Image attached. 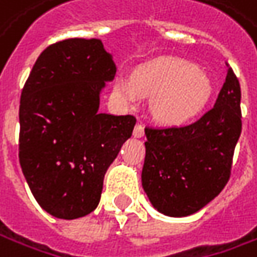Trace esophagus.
Listing matches in <instances>:
<instances>
[{
    "instance_id": "obj_1",
    "label": "esophagus",
    "mask_w": 257,
    "mask_h": 257,
    "mask_svg": "<svg viewBox=\"0 0 257 257\" xmlns=\"http://www.w3.org/2000/svg\"><path fill=\"white\" fill-rule=\"evenodd\" d=\"M144 135H145V128H144V125L141 122H138L137 125H135V128H134V137L142 138Z\"/></svg>"
}]
</instances>
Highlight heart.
<instances>
[{
  "label": "heart",
  "mask_w": 257,
  "mask_h": 257,
  "mask_svg": "<svg viewBox=\"0 0 257 257\" xmlns=\"http://www.w3.org/2000/svg\"><path fill=\"white\" fill-rule=\"evenodd\" d=\"M113 91L118 99L134 105L142 93L154 95L152 111L165 122L189 119L202 109L210 95V81L193 64L165 58L138 69L134 76L119 75Z\"/></svg>",
  "instance_id": "b5f03b06"
}]
</instances>
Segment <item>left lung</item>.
I'll list each match as a JSON object with an SVG mask.
<instances>
[{
  "label": "left lung",
  "mask_w": 257,
  "mask_h": 257,
  "mask_svg": "<svg viewBox=\"0 0 257 257\" xmlns=\"http://www.w3.org/2000/svg\"><path fill=\"white\" fill-rule=\"evenodd\" d=\"M240 132V85L227 67L216 103L199 119L145 128L142 186L154 208L166 216H189L215 199L230 178Z\"/></svg>",
  "instance_id": "8db88e82"
}]
</instances>
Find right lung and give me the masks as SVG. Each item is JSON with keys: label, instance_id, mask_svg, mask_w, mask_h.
<instances>
[{"label": "right lung", "instance_id": "add662e5", "mask_svg": "<svg viewBox=\"0 0 257 257\" xmlns=\"http://www.w3.org/2000/svg\"><path fill=\"white\" fill-rule=\"evenodd\" d=\"M116 65L101 40L69 38L44 49L20 102V165L34 198L59 219L91 213L103 176L137 123L101 113Z\"/></svg>", "mask_w": 257, "mask_h": 257}]
</instances>
